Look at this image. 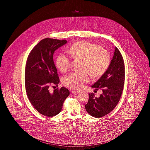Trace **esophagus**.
<instances>
[{
	"instance_id": "34e87169",
	"label": "esophagus",
	"mask_w": 150,
	"mask_h": 150,
	"mask_svg": "<svg viewBox=\"0 0 150 150\" xmlns=\"http://www.w3.org/2000/svg\"><path fill=\"white\" fill-rule=\"evenodd\" d=\"M71 93L73 94H78L79 92H78V91H72L71 92Z\"/></svg>"
}]
</instances>
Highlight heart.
I'll list each match as a JSON object with an SVG mask.
<instances>
[{"label":"heart","mask_w":150,"mask_h":150,"mask_svg":"<svg viewBox=\"0 0 150 150\" xmlns=\"http://www.w3.org/2000/svg\"><path fill=\"white\" fill-rule=\"evenodd\" d=\"M70 56L81 59L80 71L71 72L65 76L62 82L64 86L74 90L83 89L89 81V74L94 78L102 76L107 70L111 57L109 52L97 44L88 41L74 44L69 50ZM56 66L61 72L67 71L71 64L69 57L64 54L57 56Z\"/></svg>","instance_id":"obj_1"}]
</instances>
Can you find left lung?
<instances>
[{
    "mask_svg": "<svg viewBox=\"0 0 150 150\" xmlns=\"http://www.w3.org/2000/svg\"><path fill=\"white\" fill-rule=\"evenodd\" d=\"M125 67L123 58L115 47L112 59L106 72L92 88L102 89L100 97L94 93L89 94V100L85 105L87 112L94 117H100L111 112L120 99L124 84Z\"/></svg>",
    "mask_w": 150,
    "mask_h": 150,
    "instance_id": "1",
    "label": "left lung"
}]
</instances>
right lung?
Returning <instances> with one entry per match:
<instances>
[{
    "instance_id": "1",
    "label": "right lung",
    "mask_w": 150,
    "mask_h": 150,
    "mask_svg": "<svg viewBox=\"0 0 150 150\" xmlns=\"http://www.w3.org/2000/svg\"><path fill=\"white\" fill-rule=\"evenodd\" d=\"M67 43L66 40L44 39L34 47L27 59L25 78L26 94L32 105L45 116L58 114L70 94L64 87L56 89L53 93L49 91L50 86H57L59 83L53 54Z\"/></svg>"
}]
</instances>
